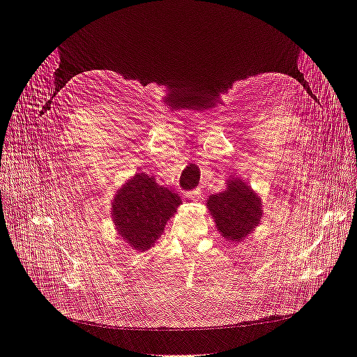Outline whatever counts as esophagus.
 <instances>
[{"label": "esophagus", "mask_w": 357, "mask_h": 357, "mask_svg": "<svg viewBox=\"0 0 357 357\" xmlns=\"http://www.w3.org/2000/svg\"><path fill=\"white\" fill-rule=\"evenodd\" d=\"M186 198H189V199H192V201H198V199L201 198V190H199V189H195V190H192V192L186 193Z\"/></svg>", "instance_id": "1"}]
</instances>
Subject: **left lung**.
Instances as JSON below:
<instances>
[{
  "instance_id": "8db88e82",
  "label": "left lung",
  "mask_w": 357,
  "mask_h": 357,
  "mask_svg": "<svg viewBox=\"0 0 357 357\" xmlns=\"http://www.w3.org/2000/svg\"><path fill=\"white\" fill-rule=\"evenodd\" d=\"M226 189L205 201L219 234L228 241H244L261 223L262 198L240 178L226 180Z\"/></svg>"
}]
</instances>
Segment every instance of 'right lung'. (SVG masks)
Wrapping results in <instances>:
<instances>
[{"label":"right lung","instance_id":"obj_1","mask_svg":"<svg viewBox=\"0 0 357 357\" xmlns=\"http://www.w3.org/2000/svg\"><path fill=\"white\" fill-rule=\"evenodd\" d=\"M181 204L177 193L158 185L153 176L137 172L117 189L110 215L119 236L132 250L147 252Z\"/></svg>","mask_w":357,"mask_h":357}]
</instances>
